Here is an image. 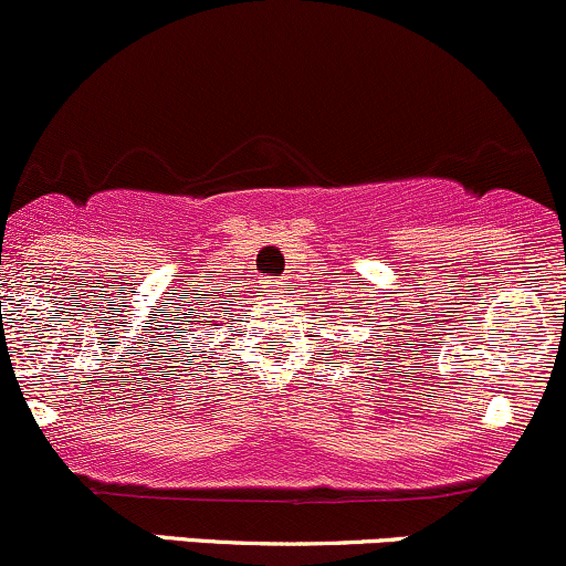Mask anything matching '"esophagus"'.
<instances>
[{
    "instance_id": "1",
    "label": "esophagus",
    "mask_w": 566,
    "mask_h": 566,
    "mask_svg": "<svg viewBox=\"0 0 566 566\" xmlns=\"http://www.w3.org/2000/svg\"><path fill=\"white\" fill-rule=\"evenodd\" d=\"M269 284H271V287H276V284H274V282H269Z\"/></svg>"
}]
</instances>
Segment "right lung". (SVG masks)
Masks as SVG:
<instances>
[{"instance_id": "1", "label": "right lung", "mask_w": 566, "mask_h": 566, "mask_svg": "<svg viewBox=\"0 0 566 566\" xmlns=\"http://www.w3.org/2000/svg\"><path fill=\"white\" fill-rule=\"evenodd\" d=\"M191 314H193V308H191ZM193 319H199V316H193ZM216 327H218V324H216Z\"/></svg>"}]
</instances>
